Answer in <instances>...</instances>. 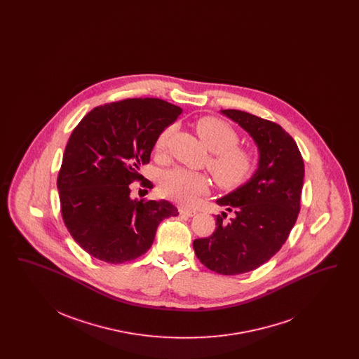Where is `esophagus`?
I'll use <instances>...</instances> for the list:
<instances>
[{"label":"esophagus","instance_id":"esophagus-1","mask_svg":"<svg viewBox=\"0 0 359 359\" xmlns=\"http://www.w3.org/2000/svg\"><path fill=\"white\" fill-rule=\"evenodd\" d=\"M179 212L183 214V215H187V217H194V215L198 214L196 210H194V208H186V207H182V208L179 210Z\"/></svg>","mask_w":359,"mask_h":359}]
</instances>
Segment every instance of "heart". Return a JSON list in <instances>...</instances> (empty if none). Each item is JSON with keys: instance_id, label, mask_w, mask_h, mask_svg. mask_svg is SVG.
<instances>
[{"instance_id": "1", "label": "heart", "mask_w": 359, "mask_h": 359, "mask_svg": "<svg viewBox=\"0 0 359 359\" xmlns=\"http://www.w3.org/2000/svg\"><path fill=\"white\" fill-rule=\"evenodd\" d=\"M195 129L211 152L207 165L221 187H238L252 176L256 170V156L250 149L237 145L238 135L229 123L215 117H203L196 121ZM173 130L175 126L170 125L158 135L154 144L157 154L167 149ZM207 188L208 179L202 172L176 167L160 176L161 194L179 203H192Z\"/></svg>"}]
</instances>
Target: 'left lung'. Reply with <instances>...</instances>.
Returning <instances> with one entry per match:
<instances>
[{"mask_svg":"<svg viewBox=\"0 0 359 359\" xmlns=\"http://www.w3.org/2000/svg\"><path fill=\"white\" fill-rule=\"evenodd\" d=\"M253 138L258 164L253 176L217 203L233 212L217 215L208 238L194 241L208 269L233 276L255 271L281 249L300 211L304 161L294 140L277 123L241 110H221Z\"/></svg>","mask_w":359,"mask_h":359,"instance_id":"obj_1","label":"left lung"}]
</instances>
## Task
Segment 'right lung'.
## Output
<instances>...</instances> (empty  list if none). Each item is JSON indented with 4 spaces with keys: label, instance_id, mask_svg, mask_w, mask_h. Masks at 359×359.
Masks as SVG:
<instances>
[{
    "label": "right lung",
    "instance_id": "add662e5",
    "mask_svg": "<svg viewBox=\"0 0 359 359\" xmlns=\"http://www.w3.org/2000/svg\"><path fill=\"white\" fill-rule=\"evenodd\" d=\"M182 111L158 98H132L93 109L71 133L57 189L65 224L90 256L132 261L152 246L163 219L179 215L168 201L132 198L130 183L144 179L140 167Z\"/></svg>",
    "mask_w": 359,
    "mask_h": 359
}]
</instances>
